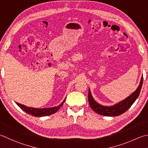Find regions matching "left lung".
<instances>
[{
	"instance_id": "8db88e82",
	"label": "left lung",
	"mask_w": 148,
	"mask_h": 148,
	"mask_svg": "<svg viewBox=\"0 0 148 148\" xmlns=\"http://www.w3.org/2000/svg\"><path fill=\"white\" fill-rule=\"evenodd\" d=\"M143 83V77H141V80L139 84V86H138L137 89L133 93L128 96L125 99L121 101L120 103L115 104V105L110 106H102L98 104L95 101L94 98L92 97L90 90L89 89L88 92V102L90 106L93 110L97 113L98 114H100L104 116H118L123 114V113L126 112L131 107V106L134 103L136 99H137L138 95L140 94L142 86Z\"/></svg>"
}]
</instances>
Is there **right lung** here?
I'll return each instance as SVG.
<instances>
[{"label": "right lung", "mask_w": 148, "mask_h": 148, "mask_svg": "<svg viewBox=\"0 0 148 148\" xmlns=\"http://www.w3.org/2000/svg\"><path fill=\"white\" fill-rule=\"evenodd\" d=\"M65 100H63V102L60 104V105L56 107H53V108H31V107L25 106V105H21V104L16 103V105H18L20 108H21L23 111L27 113L28 114L31 115L32 116L34 117H44L47 116V115H50L56 113L58 110H60V107L63 105L65 102Z\"/></svg>", "instance_id": "add662e5"}]
</instances>
